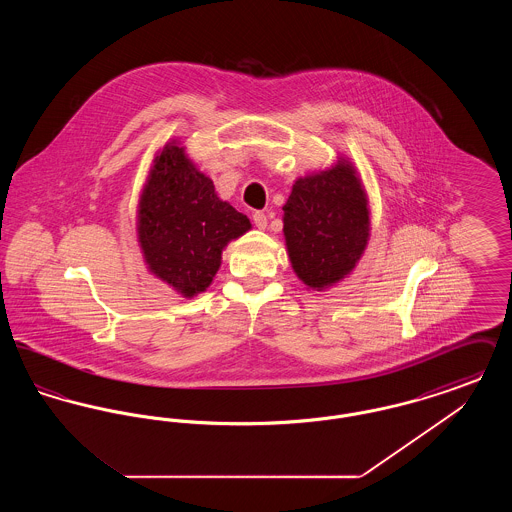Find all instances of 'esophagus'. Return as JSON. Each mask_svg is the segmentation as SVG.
<instances>
[{"instance_id": "34e87169", "label": "esophagus", "mask_w": 512, "mask_h": 512, "mask_svg": "<svg viewBox=\"0 0 512 512\" xmlns=\"http://www.w3.org/2000/svg\"><path fill=\"white\" fill-rule=\"evenodd\" d=\"M253 222H255V226H257L259 230H265L268 224L267 215H265V213H255V215H253Z\"/></svg>"}]
</instances>
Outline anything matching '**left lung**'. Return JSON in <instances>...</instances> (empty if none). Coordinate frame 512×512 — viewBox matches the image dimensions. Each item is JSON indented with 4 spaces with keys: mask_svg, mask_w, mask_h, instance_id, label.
<instances>
[{
    "mask_svg": "<svg viewBox=\"0 0 512 512\" xmlns=\"http://www.w3.org/2000/svg\"><path fill=\"white\" fill-rule=\"evenodd\" d=\"M282 209L293 272L307 290L322 292L357 267L370 238V209L349 159L297 178Z\"/></svg>",
    "mask_w": 512,
    "mask_h": 512,
    "instance_id": "1",
    "label": "left lung"
}]
</instances>
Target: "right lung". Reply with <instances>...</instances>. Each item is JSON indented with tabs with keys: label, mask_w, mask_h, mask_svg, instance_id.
<instances>
[{
	"label": "right lung",
	"mask_w": 512,
	"mask_h": 512,
	"mask_svg": "<svg viewBox=\"0 0 512 512\" xmlns=\"http://www.w3.org/2000/svg\"><path fill=\"white\" fill-rule=\"evenodd\" d=\"M136 230L147 270L182 297H194L211 286L224 247L251 222L219 199L213 180L172 140L153 159Z\"/></svg>",
	"instance_id": "add662e5"
}]
</instances>
